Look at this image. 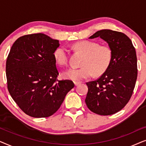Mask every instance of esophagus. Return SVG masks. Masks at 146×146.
I'll return each instance as SVG.
<instances>
[{"instance_id": "esophagus-1", "label": "esophagus", "mask_w": 146, "mask_h": 146, "mask_svg": "<svg viewBox=\"0 0 146 146\" xmlns=\"http://www.w3.org/2000/svg\"><path fill=\"white\" fill-rule=\"evenodd\" d=\"M80 84H81L80 82H74V84H75V86H78V85H79Z\"/></svg>"}]
</instances>
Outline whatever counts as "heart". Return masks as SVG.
Returning a JSON list of instances; mask_svg holds the SVG:
<instances>
[{"label":"heart","mask_w":146,"mask_h":146,"mask_svg":"<svg viewBox=\"0 0 146 146\" xmlns=\"http://www.w3.org/2000/svg\"><path fill=\"white\" fill-rule=\"evenodd\" d=\"M74 48L84 54L82 62V67L71 68L64 72L63 77L73 81H80L94 74L101 75L110 65L112 50L108 45H100L95 41L81 40L76 42ZM54 58L59 65H65L68 60V52L64 46H59L54 52Z\"/></svg>","instance_id":"heart-1"}]
</instances>
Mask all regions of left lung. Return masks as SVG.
I'll return each instance as SVG.
<instances>
[{"instance_id": "8db88e82", "label": "left lung", "mask_w": 146, "mask_h": 146, "mask_svg": "<svg viewBox=\"0 0 146 146\" xmlns=\"http://www.w3.org/2000/svg\"><path fill=\"white\" fill-rule=\"evenodd\" d=\"M100 37L112 50V59L107 70L95 81L87 82L85 102L90 110L108 115L121 110L132 95L137 80V56L131 40L125 34L101 30L89 38Z\"/></svg>"}]
</instances>
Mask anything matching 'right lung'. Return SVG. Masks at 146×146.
<instances>
[{
  "label": "right lung",
  "instance_id": "obj_1",
  "mask_svg": "<svg viewBox=\"0 0 146 146\" xmlns=\"http://www.w3.org/2000/svg\"><path fill=\"white\" fill-rule=\"evenodd\" d=\"M59 46L58 40L42 33L23 36L12 46L6 64L8 90L30 116L54 114L74 87L72 81L57 80L53 54Z\"/></svg>",
  "mask_w": 146,
  "mask_h": 146
}]
</instances>
